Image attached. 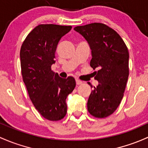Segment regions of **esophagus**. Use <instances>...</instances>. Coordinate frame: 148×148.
Segmentation results:
<instances>
[{
    "instance_id": "34e87169",
    "label": "esophagus",
    "mask_w": 148,
    "mask_h": 148,
    "mask_svg": "<svg viewBox=\"0 0 148 148\" xmlns=\"http://www.w3.org/2000/svg\"><path fill=\"white\" fill-rule=\"evenodd\" d=\"M76 83H77V85H80L82 84V82L79 79H76Z\"/></svg>"
}]
</instances>
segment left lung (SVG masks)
Returning a JSON list of instances; mask_svg holds the SVG:
<instances>
[{
  "label": "left lung",
  "instance_id": "left-lung-1",
  "mask_svg": "<svg viewBox=\"0 0 148 148\" xmlns=\"http://www.w3.org/2000/svg\"><path fill=\"white\" fill-rule=\"evenodd\" d=\"M89 44L92 58L90 65L99 82L94 86L87 102L91 115L103 119L113 113L124 95L129 75V52L116 31L100 23L74 27ZM91 86L92 85L88 84Z\"/></svg>",
  "mask_w": 148,
  "mask_h": 148
}]
</instances>
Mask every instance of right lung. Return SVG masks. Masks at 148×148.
<instances>
[{"label": "right lung", "mask_w": 148, "mask_h": 148, "mask_svg": "<svg viewBox=\"0 0 148 148\" xmlns=\"http://www.w3.org/2000/svg\"><path fill=\"white\" fill-rule=\"evenodd\" d=\"M71 28L39 25L25 39L20 52L22 76L29 99L41 116L49 121H60L66 116V99L76 86L74 77L61 78L51 69L55 63L59 41Z\"/></svg>", "instance_id": "add662e5"}]
</instances>
